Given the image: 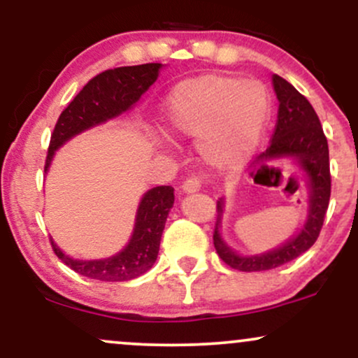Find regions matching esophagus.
<instances>
[{
    "label": "esophagus",
    "instance_id": "1",
    "mask_svg": "<svg viewBox=\"0 0 358 358\" xmlns=\"http://www.w3.org/2000/svg\"><path fill=\"white\" fill-rule=\"evenodd\" d=\"M200 187H202V182L199 178H188L187 182L182 185L183 193H196L200 192Z\"/></svg>",
    "mask_w": 358,
    "mask_h": 358
}]
</instances>
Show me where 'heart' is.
Segmentation results:
<instances>
[{"label":"heart","mask_w":358,"mask_h":358,"mask_svg":"<svg viewBox=\"0 0 358 358\" xmlns=\"http://www.w3.org/2000/svg\"><path fill=\"white\" fill-rule=\"evenodd\" d=\"M163 114L170 136L196 139V150L208 165L236 170L261 145L269 96L257 82L208 73L176 84Z\"/></svg>","instance_id":"obj_1"}]
</instances>
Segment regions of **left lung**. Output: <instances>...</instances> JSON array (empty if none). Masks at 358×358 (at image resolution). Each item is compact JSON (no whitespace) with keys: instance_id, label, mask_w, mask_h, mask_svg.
Listing matches in <instances>:
<instances>
[{"instance_id":"obj_1","label":"left lung","mask_w":358,"mask_h":358,"mask_svg":"<svg viewBox=\"0 0 358 358\" xmlns=\"http://www.w3.org/2000/svg\"><path fill=\"white\" fill-rule=\"evenodd\" d=\"M273 87L279 101L276 129L268 150L257 156L256 163L261 166L282 159L294 163L303 173L308 188V210L298 232L278 248L261 254H239L222 237L220 227L225 212V199H219L213 245L225 264L244 273L274 269L306 252L318 239L330 202L331 178L328 143L313 106L289 82L276 73L273 76Z\"/></svg>"}]
</instances>
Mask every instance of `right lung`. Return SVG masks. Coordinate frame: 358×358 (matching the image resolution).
<instances>
[{
    "label": "right lung",
    "mask_w": 358,
    "mask_h": 358,
    "mask_svg": "<svg viewBox=\"0 0 358 358\" xmlns=\"http://www.w3.org/2000/svg\"><path fill=\"white\" fill-rule=\"evenodd\" d=\"M163 64H143L106 71L89 80L67 109L60 114L48 148L45 173L50 168L55 151L84 131L106 124L110 119L129 113L158 79ZM173 188L155 187L141 196L134 217L131 239L114 256L102 259H76L65 254L52 239V248L64 264L97 281H131L153 268L158 257L159 241L168 213L173 207Z\"/></svg>",
    "instance_id": "add662e5"
}]
</instances>
